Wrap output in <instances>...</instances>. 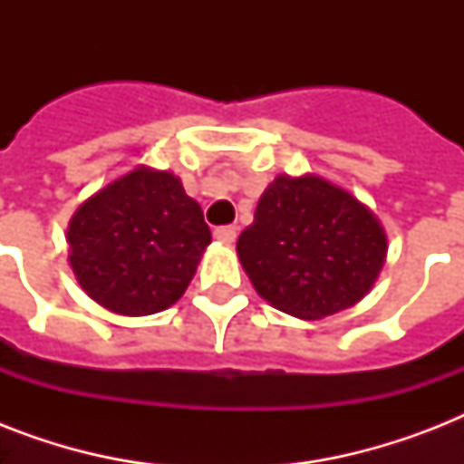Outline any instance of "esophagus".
I'll list each match as a JSON object with an SVG mask.
<instances>
[{
	"label": "esophagus",
	"mask_w": 464,
	"mask_h": 464,
	"mask_svg": "<svg viewBox=\"0 0 464 464\" xmlns=\"http://www.w3.org/2000/svg\"><path fill=\"white\" fill-rule=\"evenodd\" d=\"M236 236H238V228H236V226H218V228H214V238H217L218 243H224V246H231L233 240H236Z\"/></svg>",
	"instance_id": "34e87169"
}]
</instances>
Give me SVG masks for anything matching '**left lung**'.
I'll return each instance as SVG.
<instances>
[{
  "mask_svg": "<svg viewBox=\"0 0 464 464\" xmlns=\"http://www.w3.org/2000/svg\"><path fill=\"white\" fill-rule=\"evenodd\" d=\"M236 250L269 305L301 320H323L373 289L388 236L349 189L315 173L276 175Z\"/></svg>",
  "mask_w": 464,
  "mask_h": 464,
  "instance_id": "left-lung-1",
  "label": "left lung"
}]
</instances>
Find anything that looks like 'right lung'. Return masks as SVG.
I'll return each mask as SVG.
<instances>
[{
	"instance_id": "1",
	"label": "right lung",
	"mask_w": 464,
	"mask_h": 464,
	"mask_svg": "<svg viewBox=\"0 0 464 464\" xmlns=\"http://www.w3.org/2000/svg\"><path fill=\"white\" fill-rule=\"evenodd\" d=\"M67 243L69 267L86 296L140 317L185 294L211 231L178 175L137 166L79 204Z\"/></svg>"
}]
</instances>
